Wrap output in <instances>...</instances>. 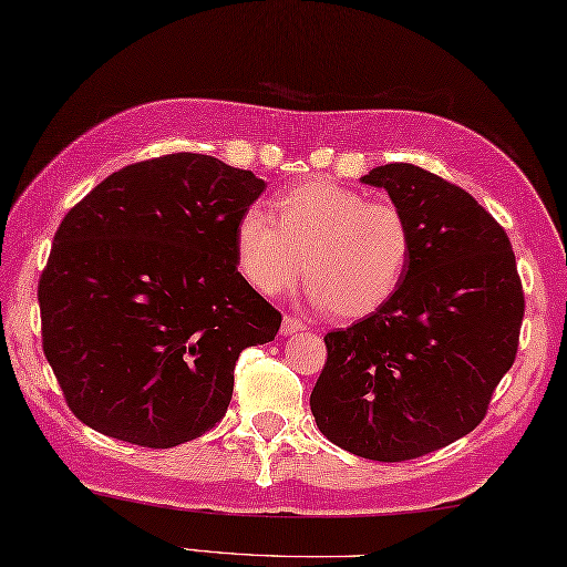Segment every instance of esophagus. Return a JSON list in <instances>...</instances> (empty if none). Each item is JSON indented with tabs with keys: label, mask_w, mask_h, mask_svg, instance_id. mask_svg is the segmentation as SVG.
<instances>
[{
	"label": "esophagus",
	"mask_w": 567,
	"mask_h": 567,
	"mask_svg": "<svg viewBox=\"0 0 567 567\" xmlns=\"http://www.w3.org/2000/svg\"><path fill=\"white\" fill-rule=\"evenodd\" d=\"M305 329L307 327L297 317H285L282 319V327H280V333L282 336H292V333H299V331H305Z\"/></svg>",
	"instance_id": "obj_1"
}]
</instances>
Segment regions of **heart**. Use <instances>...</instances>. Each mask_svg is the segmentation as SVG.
<instances>
[{
	"label": "heart",
	"instance_id": "obj_1",
	"mask_svg": "<svg viewBox=\"0 0 567 567\" xmlns=\"http://www.w3.org/2000/svg\"><path fill=\"white\" fill-rule=\"evenodd\" d=\"M272 220L246 209L236 221V265L260 295H282L302 275L311 299L341 319L375 315L400 290L414 252L406 216L390 202L331 179H309L272 202Z\"/></svg>",
	"mask_w": 567,
	"mask_h": 567
}]
</instances>
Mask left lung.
I'll list each match as a JSON object with an SVG mask.
<instances>
[{
    "instance_id": "1",
    "label": "left lung",
    "mask_w": 567,
    "mask_h": 567,
    "mask_svg": "<svg viewBox=\"0 0 567 567\" xmlns=\"http://www.w3.org/2000/svg\"><path fill=\"white\" fill-rule=\"evenodd\" d=\"M412 226L400 290L375 315L323 336L309 396L319 431L368 461L439 451L485 419L516 358L524 292L504 228L443 177L409 163L372 167Z\"/></svg>"
}]
</instances>
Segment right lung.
<instances>
[{
  "mask_svg": "<svg viewBox=\"0 0 567 567\" xmlns=\"http://www.w3.org/2000/svg\"><path fill=\"white\" fill-rule=\"evenodd\" d=\"M265 179L202 153L126 165L58 226L39 282L43 353L82 424L173 449L219 421L240 351L280 311L236 265Z\"/></svg>",
  "mask_w": 567,
  "mask_h": 567,
  "instance_id": "1",
  "label": "right lung"
}]
</instances>
